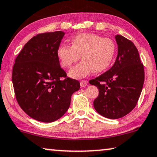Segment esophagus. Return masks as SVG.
<instances>
[{
	"mask_svg": "<svg viewBox=\"0 0 157 157\" xmlns=\"http://www.w3.org/2000/svg\"><path fill=\"white\" fill-rule=\"evenodd\" d=\"M87 85V80H80V86L81 87H85Z\"/></svg>",
	"mask_w": 157,
	"mask_h": 157,
	"instance_id": "obj_1",
	"label": "esophagus"
}]
</instances>
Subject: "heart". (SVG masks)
<instances>
[{"label":"heart","instance_id":"heart-1","mask_svg":"<svg viewBox=\"0 0 157 157\" xmlns=\"http://www.w3.org/2000/svg\"><path fill=\"white\" fill-rule=\"evenodd\" d=\"M72 45L63 44L57 50L61 65L70 67L81 57L82 61L72 68L69 75L82 78L93 71L99 73L105 70L112 63L116 52L115 43L109 37H102L94 33H81L71 40Z\"/></svg>","mask_w":157,"mask_h":157}]
</instances>
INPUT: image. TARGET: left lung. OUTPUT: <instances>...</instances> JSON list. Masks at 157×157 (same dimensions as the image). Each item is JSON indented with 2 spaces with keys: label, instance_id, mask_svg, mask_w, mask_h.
Returning a JSON list of instances; mask_svg holds the SVG:
<instances>
[{
  "label": "left lung",
  "instance_id": "1",
  "mask_svg": "<svg viewBox=\"0 0 157 157\" xmlns=\"http://www.w3.org/2000/svg\"><path fill=\"white\" fill-rule=\"evenodd\" d=\"M118 54L114 65L89 81L99 89L94 107L101 116L119 119L136 107L144 82V65L138 50L131 40L116 35Z\"/></svg>",
  "mask_w": 157,
  "mask_h": 157
}]
</instances>
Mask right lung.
<instances>
[{"label": "right lung", "mask_w": 157, "mask_h": 157, "mask_svg": "<svg viewBox=\"0 0 157 157\" xmlns=\"http://www.w3.org/2000/svg\"><path fill=\"white\" fill-rule=\"evenodd\" d=\"M63 31L40 33L32 37L17 55L12 82L21 109L35 120L52 122L64 115L71 96L80 87L60 67L57 50Z\"/></svg>", "instance_id": "right-lung-1"}]
</instances>
